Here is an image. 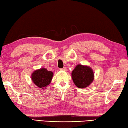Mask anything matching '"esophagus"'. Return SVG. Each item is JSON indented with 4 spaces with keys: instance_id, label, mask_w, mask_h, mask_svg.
Segmentation results:
<instances>
[{
    "instance_id": "34e87169",
    "label": "esophagus",
    "mask_w": 128,
    "mask_h": 128,
    "mask_svg": "<svg viewBox=\"0 0 128 128\" xmlns=\"http://www.w3.org/2000/svg\"><path fill=\"white\" fill-rule=\"evenodd\" d=\"M61 70H64V71H66V70H67V69H66V67H64L63 68H62V69H61Z\"/></svg>"
}]
</instances>
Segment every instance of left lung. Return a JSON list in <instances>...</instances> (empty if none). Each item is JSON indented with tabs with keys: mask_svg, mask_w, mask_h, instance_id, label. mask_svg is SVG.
I'll use <instances>...</instances> for the list:
<instances>
[{
	"mask_svg": "<svg viewBox=\"0 0 128 128\" xmlns=\"http://www.w3.org/2000/svg\"><path fill=\"white\" fill-rule=\"evenodd\" d=\"M72 78L77 88L88 87L94 80V73L90 66L78 64L72 72Z\"/></svg>",
	"mask_w": 128,
	"mask_h": 128,
	"instance_id": "1",
	"label": "left lung"
}]
</instances>
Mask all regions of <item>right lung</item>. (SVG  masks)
<instances>
[{
    "label": "right lung",
    "instance_id": "1",
    "mask_svg": "<svg viewBox=\"0 0 128 128\" xmlns=\"http://www.w3.org/2000/svg\"><path fill=\"white\" fill-rule=\"evenodd\" d=\"M54 73L46 68H40L32 73L31 78L34 85L40 88H46L51 83Z\"/></svg>",
    "mask_w": 128,
    "mask_h": 128
}]
</instances>
